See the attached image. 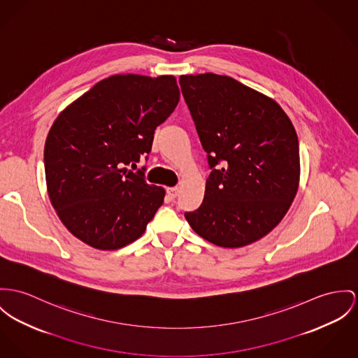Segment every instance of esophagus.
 <instances>
[{
  "instance_id": "34e87169",
  "label": "esophagus",
  "mask_w": 358,
  "mask_h": 358,
  "mask_svg": "<svg viewBox=\"0 0 358 358\" xmlns=\"http://www.w3.org/2000/svg\"><path fill=\"white\" fill-rule=\"evenodd\" d=\"M166 192H167L170 199H176V197L178 196L180 189H178V187H171V188H167V189H166Z\"/></svg>"
}]
</instances>
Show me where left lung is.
Returning <instances> with one entry per match:
<instances>
[{
  "mask_svg": "<svg viewBox=\"0 0 358 358\" xmlns=\"http://www.w3.org/2000/svg\"><path fill=\"white\" fill-rule=\"evenodd\" d=\"M180 85L211 169L201 206L185 218L218 247H245L268 234L296 197V129L274 99L233 78L182 75Z\"/></svg>",
  "mask_w": 358,
  "mask_h": 358,
  "instance_id": "1",
  "label": "left lung"
}]
</instances>
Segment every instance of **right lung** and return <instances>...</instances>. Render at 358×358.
Returning <instances> with one entry per match:
<instances>
[{
    "label": "right lung",
    "instance_id": "add662e5",
    "mask_svg": "<svg viewBox=\"0 0 358 358\" xmlns=\"http://www.w3.org/2000/svg\"><path fill=\"white\" fill-rule=\"evenodd\" d=\"M174 76L114 75L55 118L45 143L50 201L65 227L90 247L114 250L144 233L165 189L134 173L154 132L176 109ZM147 158V157H145Z\"/></svg>",
    "mask_w": 358,
    "mask_h": 358
}]
</instances>
